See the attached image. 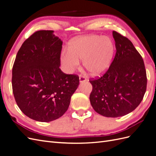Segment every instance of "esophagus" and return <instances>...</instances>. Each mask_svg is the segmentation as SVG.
<instances>
[{"label":"esophagus","instance_id":"esophagus-1","mask_svg":"<svg viewBox=\"0 0 156 156\" xmlns=\"http://www.w3.org/2000/svg\"><path fill=\"white\" fill-rule=\"evenodd\" d=\"M87 81V79L82 76V75H80L79 76V82L80 83H83V82H85Z\"/></svg>","mask_w":156,"mask_h":156}]
</instances>
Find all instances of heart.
<instances>
[{"instance_id": "1", "label": "heart", "mask_w": 156, "mask_h": 156, "mask_svg": "<svg viewBox=\"0 0 156 156\" xmlns=\"http://www.w3.org/2000/svg\"><path fill=\"white\" fill-rule=\"evenodd\" d=\"M115 44L106 36L88 35L77 37L70 42L69 51H64L60 62L64 70L73 72L83 60V66L93 76L104 73L110 67L115 54Z\"/></svg>"}]
</instances>
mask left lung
Instances as JSON below:
<instances>
[{
    "label": "left lung",
    "mask_w": 156,
    "mask_h": 156,
    "mask_svg": "<svg viewBox=\"0 0 156 156\" xmlns=\"http://www.w3.org/2000/svg\"><path fill=\"white\" fill-rule=\"evenodd\" d=\"M115 58L101 77L90 80L92 90L91 105L106 117L123 116L135 110L142 101L147 77L142 56L132 42L116 31Z\"/></svg>",
    "instance_id": "obj_1"
}]
</instances>
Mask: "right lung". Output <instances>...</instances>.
Here are the masks:
<instances>
[{
    "label": "right lung",
    "instance_id": "right-lung-1",
    "mask_svg": "<svg viewBox=\"0 0 156 156\" xmlns=\"http://www.w3.org/2000/svg\"><path fill=\"white\" fill-rule=\"evenodd\" d=\"M62 41L53 30H38L18 51L12 68V90L19 108L30 119L48 122L68 110L79 77L60 69Z\"/></svg>",
    "mask_w": 156,
    "mask_h": 156
}]
</instances>
